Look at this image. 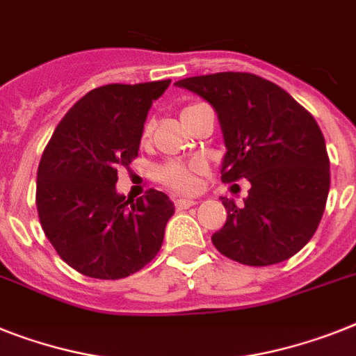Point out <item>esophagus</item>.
Instances as JSON below:
<instances>
[{
  "mask_svg": "<svg viewBox=\"0 0 356 356\" xmlns=\"http://www.w3.org/2000/svg\"><path fill=\"white\" fill-rule=\"evenodd\" d=\"M195 202L197 201H193V199H177V201H175V208H177V210H186V208L193 206Z\"/></svg>",
  "mask_w": 356,
  "mask_h": 356,
  "instance_id": "obj_1",
  "label": "esophagus"
}]
</instances>
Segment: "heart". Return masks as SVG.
<instances>
[{
	"instance_id": "heart-1",
	"label": "heart",
	"mask_w": 356,
	"mask_h": 356,
	"mask_svg": "<svg viewBox=\"0 0 356 356\" xmlns=\"http://www.w3.org/2000/svg\"><path fill=\"white\" fill-rule=\"evenodd\" d=\"M192 108H195V106H186L181 115L188 113ZM150 128H152L150 122H148V124L145 127L143 136L148 137ZM204 168L206 166L201 163V161H195V163H190V164L168 163V164H164L163 168H159L157 175H159V179L164 184H168V186L173 188V190H179V192H193V190L197 188V184H199L197 175L204 172Z\"/></svg>"
}]
</instances>
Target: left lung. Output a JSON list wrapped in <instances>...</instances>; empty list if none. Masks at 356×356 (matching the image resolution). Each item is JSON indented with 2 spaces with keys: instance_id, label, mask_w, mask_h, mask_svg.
I'll return each instance as SVG.
<instances>
[{
  "instance_id": "8db88e82",
  "label": "left lung",
  "mask_w": 356,
  "mask_h": 356,
  "mask_svg": "<svg viewBox=\"0 0 356 356\" xmlns=\"http://www.w3.org/2000/svg\"><path fill=\"white\" fill-rule=\"evenodd\" d=\"M213 106L222 130V183L248 179L244 204L222 199L228 219L211 243L248 266L300 252L318 228L330 193V159L313 115L275 83L219 72L175 83Z\"/></svg>"
}]
</instances>
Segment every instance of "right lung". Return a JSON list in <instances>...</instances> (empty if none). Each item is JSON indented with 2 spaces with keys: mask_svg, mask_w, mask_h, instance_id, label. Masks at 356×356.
Masks as SVG:
<instances>
[{
  "mask_svg": "<svg viewBox=\"0 0 356 356\" xmlns=\"http://www.w3.org/2000/svg\"><path fill=\"white\" fill-rule=\"evenodd\" d=\"M170 79L94 88L67 112L43 152L35 204L63 261L92 279L115 280L145 268L163 246L175 211L157 190L139 199L115 190L118 168L139 154L152 103Z\"/></svg>",
  "mask_w": 356,
  "mask_h": 356,
  "instance_id": "obj_1",
  "label": "right lung"
}]
</instances>
